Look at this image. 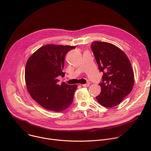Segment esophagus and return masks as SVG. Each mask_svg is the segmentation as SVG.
I'll use <instances>...</instances> for the list:
<instances>
[{"instance_id":"1","label":"esophagus","mask_w":151,"mask_h":151,"mask_svg":"<svg viewBox=\"0 0 151 151\" xmlns=\"http://www.w3.org/2000/svg\"><path fill=\"white\" fill-rule=\"evenodd\" d=\"M89 85H90V82H88V83H86V84L82 85V86H83V87H88V86H89Z\"/></svg>"}]
</instances>
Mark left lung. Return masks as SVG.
Returning a JSON list of instances; mask_svg holds the SVG:
<instances>
[{"instance_id":"8db88e82","label":"left lung","mask_w":151,"mask_h":151,"mask_svg":"<svg viewBox=\"0 0 151 151\" xmlns=\"http://www.w3.org/2000/svg\"><path fill=\"white\" fill-rule=\"evenodd\" d=\"M91 49L100 72H103L98 102L106 108L119 104L131 93L134 84V74L125 53L115 45L93 42Z\"/></svg>"}]
</instances>
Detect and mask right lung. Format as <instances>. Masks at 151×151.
I'll use <instances>...</instances> for the list:
<instances>
[{
  "mask_svg": "<svg viewBox=\"0 0 151 151\" xmlns=\"http://www.w3.org/2000/svg\"><path fill=\"white\" fill-rule=\"evenodd\" d=\"M76 47L47 45L38 49L27 60L25 81L32 98L46 109L62 112L72 103L76 85L58 84L66 53Z\"/></svg>",
  "mask_w": 151,
  "mask_h": 151,
  "instance_id": "1",
  "label": "right lung"
}]
</instances>
